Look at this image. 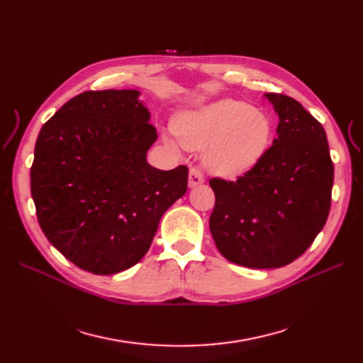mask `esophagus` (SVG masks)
I'll return each mask as SVG.
<instances>
[{
    "label": "esophagus",
    "mask_w": 363,
    "mask_h": 363,
    "mask_svg": "<svg viewBox=\"0 0 363 363\" xmlns=\"http://www.w3.org/2000/svg\"><path fill=\"white\" fill-rule=\"evenodd\" d=\"M204 182V177H203V174L196 169V168H192L191 171H189V180H188V186L189 188H195V186H199V184H201Z\"/></svg>",
    "instance_id": "obj_1"
}]
</instances>
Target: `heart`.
I'll return each mask as SVG.
<instances>
[{
  "mask_svg": "<svg viewBox=\"0 0 363 363\" xmlns=\"http://www.w3.org/2000/svg\"><path fill=\"white\" fill-rule=\"evenodd\" d=\"M174 128L182 145L204 150V168L219 177L238 179L267 155L272 139L271 118L250 104L216 100L175 118ZM175 148V142L168 139Z\"/></svg>",
  "mask_w": 363,
  "mask_h": 363,
  "instance_id": "obj_1",
  "label": "heart"
}]
</instances>
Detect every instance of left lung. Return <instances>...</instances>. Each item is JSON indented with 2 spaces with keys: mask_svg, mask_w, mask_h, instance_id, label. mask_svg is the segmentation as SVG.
<instances>
[{
  "mask_svg": "<svg viewBox=\"0 0 363 363\" xmlns=\"http://www.w3.org/2000/svg\"><path fill=\"white\" fill-rule=\"evenodd\" d=\"M263 98L279 115L272 147L236 182H208L215 245L227 260L252 269L281 268L312 245L330 212L333 188L323 125L291 96Z\"/></svg>",
  "mask_w": 363,
  "mask_h": 363,
  "instance_id": "1",
  "label": "left lung"
}]
</instances>
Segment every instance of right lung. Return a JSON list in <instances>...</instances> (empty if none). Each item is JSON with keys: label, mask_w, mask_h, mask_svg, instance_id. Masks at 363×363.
Masks as SVG:
<instances>
[{"label": "right lung", "mask_w": 363, "mask_h": 363, "mask_svg": "<svg viewBox=\"0 0 363 363\" xmlns=\"http://www.w3.org/2000/svg\"><path fill=\"white\" fill-rule=\"evenodd\" d=\"M140 92L74 96L39 131L30 171L38 221L51 245L98 276L147 255L162 215L188 189V168L147 162L157 140Z\"/></svg>", "instance_id": "right-lung-1"}]
</instances>
